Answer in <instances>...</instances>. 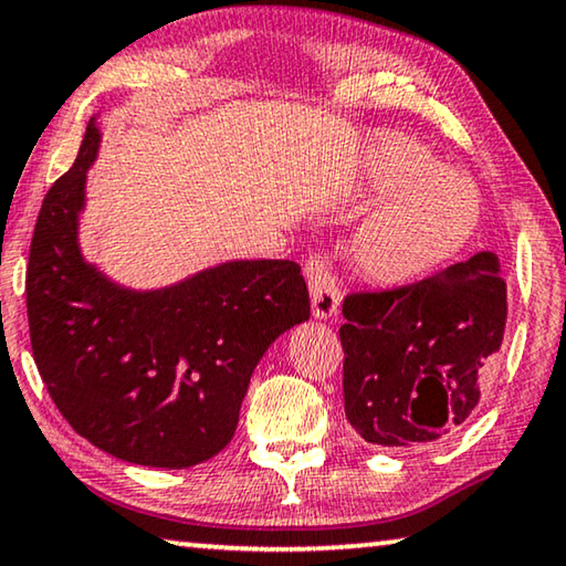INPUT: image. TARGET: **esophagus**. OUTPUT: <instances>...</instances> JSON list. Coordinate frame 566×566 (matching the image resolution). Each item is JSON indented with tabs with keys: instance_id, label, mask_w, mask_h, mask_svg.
<instances>
[{
	"instance_id": "1",
	"label": "esophagus",
	"mask_w": 566,
	"mask_h": 566,
	"mask_svg": "<svg viewBox=\"0 0 566 566\" xmlns=\"http://www.w3.org/2000/svg\"><path fill=\"white\" fill-rule=\"evenodd\" d=\"M303 273H306V281H308L313 316L316 318L336 316L338 303H342V293H338V285L334 281L332 271H328V265L318 255H311L306 263H303Z\"/></svg>"
}]
</instances>
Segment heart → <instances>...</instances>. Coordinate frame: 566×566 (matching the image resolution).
Returning <instances> with one entry per match:
<instances>
[{
    "label": "heart",
    "instance_id": "obj_1",
    "mask_svg": "<svg viewBox=\"0 0 566 566\" xmlns=\"http://www.w3.org/2000/svg\"><path fill=\"white\" fill-rule=\"evenodd\" d=\"M369 181L392 195L354 240L356 265L371 281L405 285L450 263L473 240L481 195L465 174L440 167L405 138L381 142L369 156Z\"/></svg>",
    "mask_w": 566,
    "mask_h": 566
}]
</instances>
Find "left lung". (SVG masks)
Returning a JSON list of instances; mask_svg holds the SVG:
<instances>
[{
    "mask_svg": "<svg viewBox=\"0 0 566 566\" xmlns=\"http://www.w3.org/2000/svg\"><path fill=\"white\" fill-rule=\"evenodd\" d=\"M344 410L367 442H432L468 420L506 328L499 258L344 298Z\"/></svg>",
    "mask_w": 566,
    "mask_h": 566,
    "instance_id": "1",
    "label": "left lung"
}]
</instances>
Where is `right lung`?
Returning <instances> with one entry per match:
<instances>
[{
    "label": "right lung",
    "mask_w": 566,
    "mask_h": 566,
    "mask_svg": "<svg viewBox=\"0 0 566 566\" xmlns=\"http://www.w3.org/2000/svg\"><path fill=\"white\" fill-rule=\"evenodd\" d=\"M101 134L42 199L24 293L34 364L71 428L113 458L189 468L228 446L260 356L311 316L301 265L232 260L161 291L85 263L77 214Z\"/></svg>",
    "instance_id": "obj_1"
}]
</instances>
